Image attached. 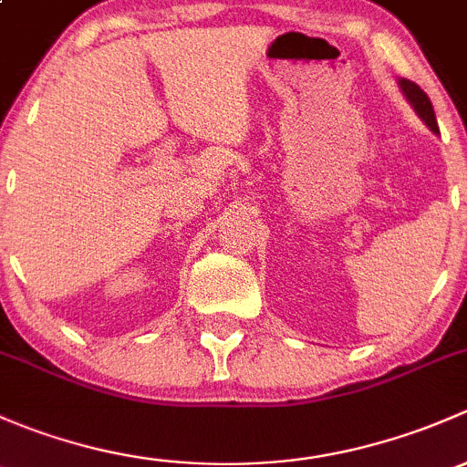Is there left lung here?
<instances>
[{"mask_svg": "<svg viewBox=\"0 0 467 467\" xmlns=\"http://www.w3.org/2000/svg\"><path fill=\"white\" fill-rule=\"evenodd\" d=\"M398 85H400L402 94L407 96V100L411 103V108L416 109L418 117L422 119V121L427 123V126L431 128V132H439V126H436V117H434V108H431V100L430 96L425 94L420 88H418L416 83H411V80L402 78L398 80Z\"/></svg>", "mask_w": 467, "mask_h": 467, "instance_id": "1", "label": "left lung"}]
</instances>
